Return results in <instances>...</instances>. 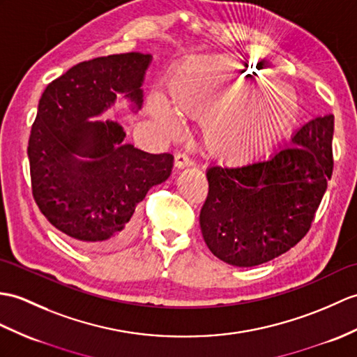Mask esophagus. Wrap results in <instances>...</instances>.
<instances>
[{
  "label": "esophagus",
  "instance_id": "1",
  "mask_svg": "<svg viewBox=\"0 0 357 357\" xmlns=\"http://www.w3.org/2000/svg\"><path fill=\"white\" fill-rule=\"evenodd\" d=\"M192 164H193V160L190 158L188 153H185V152L176 153V156H175V165H176L178 169L187 167V165H192Z\"/></svg>",
  "mask_w": 357,
  "mask_h": 357
}]
</instances>
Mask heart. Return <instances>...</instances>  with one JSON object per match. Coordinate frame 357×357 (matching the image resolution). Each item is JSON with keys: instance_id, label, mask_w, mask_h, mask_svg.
Listing matches in <instances>:
<instances>
[{"instance_id": "heart-1", "label": "heart", "mask_w": 357, "mask_h": 357, "mask_svg": "<svg viewBox=\"0 0 357 357\" xmlns=\"http://www.w3.org/2000/svg\"><path fill=\"white\" fill-rule=\"evenodd\" d=\"M251 80V74L234 59L201 57L181 66L169 80L167 97L190 115L210 113L205 135L211 151L227 160H243L272 143L296 115L295 98L280 88L266 86L248 97L229 98Z\"/></svg>"}]
</instances>
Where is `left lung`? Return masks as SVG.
Returning a JSON list of instances; mask_svg holds the SVG:
<instances>
[{"mask_svg": "<svg viewBox=\"0 0 357 357\" xmlns=\"http://www.w3.org/2000/svg\"><path fill=\"white\" fill-rule=\"evenodd\" d=\"M333 114L298 129L291 146L266 160L211 165L199 214L208 250L228 264L251 268L287 252L309 233L333 175Z\"/></svg>", "mask_w": 357, "mask_h": 357, "instance_id": "obj_1", "label": "left lung"}]
</instances>
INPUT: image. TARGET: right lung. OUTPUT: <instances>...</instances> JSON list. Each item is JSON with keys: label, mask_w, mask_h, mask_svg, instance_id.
Here are the masks:
<instances>
[{"label": "right lung", "mask_w": 357, "mask_h": 357, "mask_svg": "<svg viewBox=\"0 0 357 357\" xmlns=\"http://www.w3.org/2000/svg\"><path fill=\"white\" fill-rule=\"evenodd\" d=\"M149 62L151 54L124 53L74 65L47 85L31 126L27 153L38 208L54 228L96 250L129 242L137 205L172 173V153L143 152L123 143L119 123L86 120L117 94L141 107Z\"/></svg>", "instance_id": "obj_1"}]
</instances>
